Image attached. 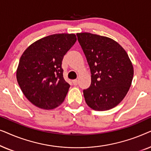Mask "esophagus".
<instances>
[{"label":"esophagus","mask_w":151,"mask_h":151,"mask_svg":"<svg viewBox=\"0 0 151 151\" xmlns=\"http://www.w3.org/2000/svg\"><path fill=\"white\" fill-rule=\"evenodd\" d=\"M73 85H75V86H76V85H78V80H73Z\"/></svg>","instance_id":"34e87169"}]
</instances>
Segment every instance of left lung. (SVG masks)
<instances>
[{"label":"left lung","mask_w":151,"mask_h":151,"mask_svg":"<svg viewBox=\"0 0 151 151\" xmlns=\"http://www.w3.org/2000/svg\"><path fill=\"white\" fill-rule=\"evenodd\" d=\"M76 35L91 73V86L83 91L86 103L96 111L114 108L127 94L133 78L127 51L108 37L86 32Z\"/></svg>","instance_id":"left-lung-1"}]
</instances>
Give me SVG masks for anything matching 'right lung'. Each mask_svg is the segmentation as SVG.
<instances>
[{"instance_id":"obj_1","label":"right lung","mask_w":151,"mask_h":151,"mask_svg":"<svg viewBox=\"0 0 151 151\" xmlns=\"http://www.w3.org/2000/svg\"><path fill=\"white\" fill-rule=\"evenodd\" d=\"M77 40L73 34L46 36L29 45L20 57L16 78L27 100L40 109L60 106L70 85L63 78L64 55Z\"/></svg>"}]
</instances>
